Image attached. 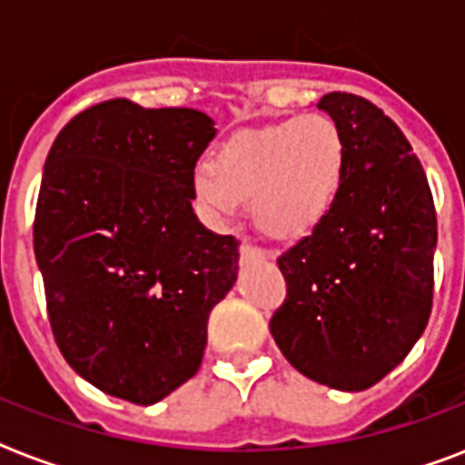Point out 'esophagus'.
Masks as SVG:
<instances>
[{
    "mask_svg": "<svg viewBox=\"0 0 465 465\" xmlns=\"http://www.w3.org/2000/svg\"><path fill=\"white\" fill-rule=\"evenodd\" d=\"M239 253H241V262H243V265H248V262H261L268 258V251H262V248L253 246V243H248V241L246 243H241Z\"/></svg>",
    "mask_w": 465,
    "mask_h": 465,
    "instance_id": "obj_1",
    "label": "esophagus"
}]
</instances>
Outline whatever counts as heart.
Masks as SVG:
<instances>
[{"label":"heart","instance_id":"heart-1","mask_svg":"<svg viewBox=\"0 0 465 465\" xmlns=\"http://www.w3.org/2000/svg\"><path fill=\"white\" fill-rule=\"evenodd\" d=\"M345 140L328 115L306 113L243 130L210 163L193 171V195L212 222H224L251 200L255 224L275 239L311 232L338 200Z\"/></svg>","mask_w":465,"mask_h":465}]
</instances>
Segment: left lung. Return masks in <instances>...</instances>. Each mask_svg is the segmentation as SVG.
<instances>
[{"label": "left lung", "mask_w": 465, "mask_h": 465, "mask_svg": "<svg viewBox=\"0 0 465 465\" xmlns=\"http://www.w3.org/2000/svg\"><path fill=\"white\" fill-rule=\"evenodd\" d=\"M345 140L332 210L277 258L287 299L270 332L311 381L364 391L411 352L432 311L437 212L422 163L381 108L325 94Z\"/></svg>", "instance_id": "8db88e82"}]
</instances>
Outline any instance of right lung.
I'll return each instance as SVG.
<instances>
[{
	"label": "right lung",
	"instance_id": "1",
	"mask_svg": "<svg viewBox=\"0 0 465 465\" xmlns=\"http://www.w3.org/2000/svg\"><path fill=\"white\" fill-rule=\"evenodd\" d=\"M214 134L193 108L113 98L47 154L33 222L47 318L69 367L108 396L152 405L195 376L210 311L236 282L239 241L190 203Z\"/></svg>",
	"mask_w": 465,
	"mask_h": 465
}]
</instances>
